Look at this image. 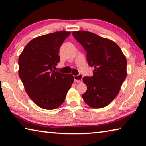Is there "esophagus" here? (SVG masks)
Returning <instances> with one entry per match:
<instances>
[{
	"mask_svg": "<svg viewBox=\"0 0 146 146\" xmlns=\"http://www.w3.org/2000/svg\"><path fill=\"white\" fill-rule=\"evenodd\" d=\"M82 75H75L74 76V80H75V82L76 83H80L82 82Z\"/></svg>",
	"mask_w": 146,
	"mask_h": 146,
	"instance_id": "34e87169",
	"label": "esophagus"
}]
</instances>
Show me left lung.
Wrapping results in <instances>:
<instances>
[{"label": "left lung", "instance_id": "1", "mask_svg": "<svg viewBox=\"0 0 146 146\" xmlns=\"http://www.w3.org/2000/svg\"><path fill=\"white\" fill-rule=\"evenodd\" d=\"M73 36L86 51L88 65L95 68L93 76L83 77L87 86L83 99L93 108L105 107L117 97L126 78V58L117 44L97 34L78 31Z\"/></svg>", "mask_w": 146, "mask_h": 146}]
</instances>
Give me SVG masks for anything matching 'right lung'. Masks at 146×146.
I'll return each mask as SVG.
<instances>
[{"label": "right lung", "instance_id": "1", "mask_svg": "<svg viewBox=\"0 0 146 146\" xmlns=\"http://www.w3.org/2000/svg\"><path fill=\"white\" fill-rule=\"evenodd\" d=\"M70 32L61 31L31 40L19 58V75L33 102L44 110H54L65 100L74 78L53 70L60 62L59 49Z\"/></svg>", "mask_w": 146, "mask_h": 146}]
</instances>
